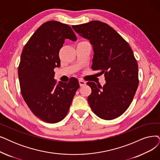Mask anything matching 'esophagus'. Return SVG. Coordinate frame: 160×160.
Returning a JSON list of instances; mask_svg holds the SVG:
<instances>
[{
  "instance_id": "34e87169",
  "label": "esophagus",
  "mask_w": 160,
  "mask_h": 160,
  "mask_svg": "<svg viewBox=\"0 0 160 160\" xmlns=\"http://www.w3.org/2000/svg\"><path fill=\"white\" fill-rule=\"evenodd\" d=\"M79 85L81 87H82V86H84L86 84V82L85 81L82 80V79H79Z\"/></svg>"
}]
</instances>
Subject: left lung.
Listing matches in <instances>:
<instances>
[{"label":"left lung","mask_w":160,"mask_h":160,"mask_svg":"<svg viewBox=\"0 0 160 160\" xmlns=\"http://www.w3.org/2000/svg\"><path fill=\"white\" fill-rule=\"evenodd\" d=\"M80 36L90 41L94 56L91 68L104 74L106 84L101 87L87 82L91 88L88 102L100 118H118L128 108L138 86V68L132 48L109 25L100 21L73 25Z\"/></svg>","instance_id":"1"}]
</instances>
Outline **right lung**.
Here are the masks:
<instances>
[{"label": "right lung", "mask_w": 160, "mask_h": 160, "mask_svg": "<svg viewBox=\"0 0 160 160\" xmlns=\"http://www.w3.org/2000/svg\"><path fill=\"white\" fill-rule=\"evenodd\" d=\"M66 39L77 40L68 25L48 21L38 28L25 44L18 66L22 97L35 116L49 123L64 118L77 90L78 79L68 82L54 79L56 67L60 66L59 52Z\"/></svg>", "instance_id": "1"}]
</instances>
